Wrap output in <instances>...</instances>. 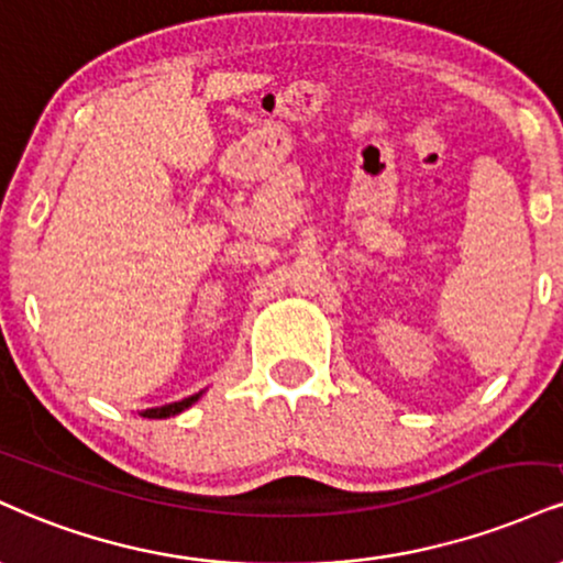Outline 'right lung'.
Instances as JSON below:
<instances>
[{
    "instance_id": "1",
    "label": "right lung",
    "mask_w": 563,
    "mask_h": 563,
    "mask_svg": "<svg viewBox=\"0 0 563 563\" xmlns=\"http://www.w3.org/2000/svg\"><path fill=\"white\" fill-rule=\"evenodd\" d=\"M194 401H199V393H196V396L183 398V401H175V404H167V406H157V409H146L144 417H148V419H165V417L180 415V411L188 409V406H191Z\"/></svg>"
}]
</instances>
